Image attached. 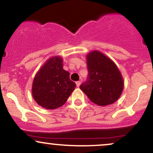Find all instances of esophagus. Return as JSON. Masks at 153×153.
Returning a JSON list of instances; mask_svg holds the SVG:
<instances>
[{"label":"esophagus","mask_w":153,"mask_h":153,"mask_svg":"<svg viewBox=\"0 0 153 153\" xmlns=\"http://www.w3.org/2000/svg\"><path fill=\"white\" fill-rule=\"evenodd\" d=\"M80 83H81V82H80V81H77V82H76V85H77V87L80 86Z\"/></svg>","instance_id":"obj_1"}]
</instances>
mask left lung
Listing matches in <instances>:
<instances>
[{"mask_svg": "<svg viewBox=\"0 0 153 153\" xmlns=\"http://www.w3.org/2000/svg\"><path fill=\"white\" fill-rule=\"evenodd\" d=\"M88 78L80 85L93 103L107 106L117 101L122 94L124 80L115 63L99 51L87 55Z\"/></svg>", "mask_w": 153, "mask_h": 153, "instance_id": "left-lung-1", "label": "left lung"}]
</instances>
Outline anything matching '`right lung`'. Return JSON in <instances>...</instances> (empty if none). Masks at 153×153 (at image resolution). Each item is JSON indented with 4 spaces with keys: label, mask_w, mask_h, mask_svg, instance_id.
<instances>
[{
    "label": "right lung",
    "mask_w": 153,
    "mask_h": 153,
    "mask_svg": "<svg viewBox=\"0 0 153 153\" xmlns=\"http://www.w3.org/2000/svg\"><path fill=\"white\" fill-rule=\"evenodd\" d=\"M76 84L63 69L62 59L53 57L40 68L34 78L32 95L36 102L47 109H54L66 102Z\"/></svg>",
    "instance_id": "right-lung-1"
}]
</instances>
